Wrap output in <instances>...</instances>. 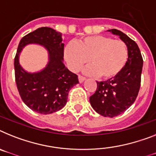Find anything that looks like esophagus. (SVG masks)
I'll return each instance as SVG.
<instances>
[{
	"mask_svg": "<svg viewBox=\"0 0 156 156\" xmlns=\"http://www.w3.org/2000/svg\"><path fill=\"white\" fill-rule=\"evenodd\" d=\"M85 79H86V78H85V77H83L82 75H80V74L78 75V81H79V82H82L83 81L85 80Z\"/></svg>",
	"mask_w": 156,
	"mask_h": 156,
	"instance_id": "34e87169",
	"label": "esophagus"
}]
</instances>
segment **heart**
I'll use <instances>...</instances> for the list:
<instances>
[{
	"mask_svg": "<svg viewBox=\"0 0 156 156\" xmlns=\"http://www.w3.org/2000/svg\"><path fill=\"white\" fill-rule=\"evenodd\" d=\"M65 58L72 71L80 70L86 64V74L98 75L102 79L116 77L125 67L129 58L126 44L122 40L104 36L85 37L75 44H68L64 51Z\"/></svg>",
	"mask_w": 156,
	"mask_h": 156,
	"instance_id": "b5f03b06",
	"label": "heart"
}]
</instances>
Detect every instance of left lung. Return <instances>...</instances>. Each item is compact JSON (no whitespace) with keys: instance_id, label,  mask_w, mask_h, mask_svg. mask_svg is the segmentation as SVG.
Instances as JSON below:
<instances>
[{"instance_id":"1","label":"left lung","mask_w":156,"mask_h":156,"mask_svg":"<svg viewBox=\"0 0 156 156\" xmlns=\"http://www.w3.org/2000/svg\"><path fill=\"white\" fill-rule=\"evenodd\" d=\"M120 36L126 44L129 58L125 67L116 77L105 82H97V90L90 101L94 110L101 116L114 117L128 109L136 99L140 88L143 58L136 43L122 31L108 30Z\"/></svg>"}]
</instances>
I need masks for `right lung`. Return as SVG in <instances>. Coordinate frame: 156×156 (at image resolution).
I'll return each instance as SVG.
<instances>
[{"instance_id":"1","label":"right lung","mask_w":156,"mask_h":156,"mask_svg":"<svg viewBox=\"0 0 156 156\" xmlns=\"http://www.w3.org/2000/svg\"><path fill=\"white\" fill-rule=\"evenodd\" d=\"M62 41V33L51 27H42L23 36L18 45L14 59L18 91L26 105L40 114H50L62 109L67 101L70 90L78 83V75L63 64ZM29 43L41 44L49 53L47 67L34 74L26 72L19 62V53Z\"/></svg>"}]
</instances>
